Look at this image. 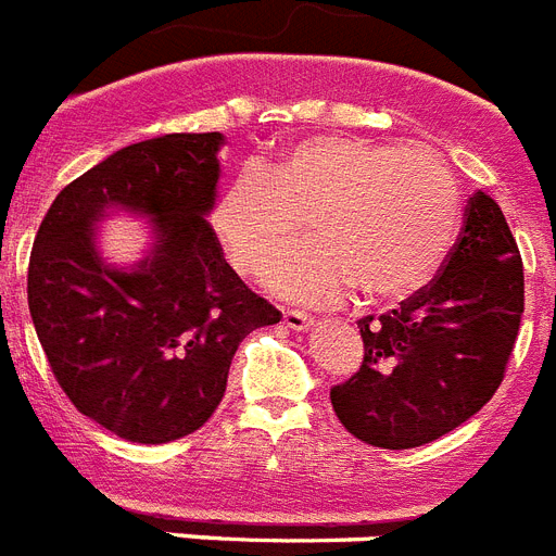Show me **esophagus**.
<instances>
[{"label": "esophagus", "mask_w": 556, "mask_h": 556, "mask_svg": "<svg viewBox=\"0 0 556 556\" xmlns=\"http://www.w3.org/2000/svg\"><path fill=\"white\" fill-rule=\"evenodd\" d=\"M282 321H286L291 330H307L314 325V319L307 314H302V311H282Z\"/></svg>", "instance_id": "34e87169"}]
</instances>
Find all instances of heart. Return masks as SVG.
<instances>
[{"instance_id":"heart-1","label":"heart","mask_w":556,"mask_h":556,"mask_svg":"<svg viewBox=\"0 0 556 556\" xmlns=\"http://www.w3.org/2000/svg\"><path fill=\"white\" fill-rule=\"evenodd\" d=\"M316 243L269 262L304 233ZM214 235L240 274H263L293 302H333L353 288L367 300H404L444 265L460 226V186L421 147L311 135L263 172H245L212 208Z\"/></svg>"}]
</instances>
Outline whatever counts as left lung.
Wrapping results in <instances>:
<instances>
[{
  "mask_svg": "<svg viewBox=\"0 0 556 556\" xmlns=\"http://www.w3.org/2000/svg\"><path fill=\"white\" fill-rule=\"evenodd\" d=\"M523 316V260L501 206L475 191L438 277L358 321L365 362L330 390L350 435L413 450L469 421L501 387Z\"/></svg>",
  "mask_w": 556,
  "mask_h": 556,
  "instance_id": "1",
  "label": "left lung"
}]
</instances>
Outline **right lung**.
I'll use <instances>...</instances> for the list:
<instances>
[{
	"label": "right lung",
	"instance_id": "obj_1",
	"mask_svg": "<svg viewBox=\"0 0 556 556\" xmlns=\"http://www.w3.org/2000/svg\"><path fill=\"white\" fill-rule=\"evenodd\" d=\"M220 132L132 143L59 191L33 242L27 305L55 381L78 413L135 444H166L212 418L251 330L277 325L223 256ZM150 223L141 261L110 264L97 228Z\"/></svg>",
	"mask_w": 556,
	"mask_h": 556
}]
</instances>
